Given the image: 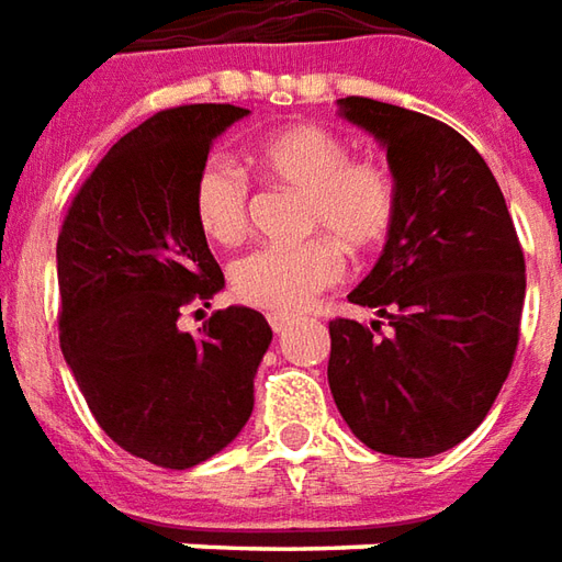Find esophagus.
Returning a JSON list of instances; mask_svg holds the SVG:
<instances>
[{"instance_id":"34e87169","label":"esophagus","mask_w":562,"mask_h":562,"mask_svg":"<svg viewBox=\"0 0 562 562\" xmlns=\"http://www.w3.org/2000/svg\"><path fill=\"white\" fill-rule=\"evenodd\" d=\"M290 324H293V321H290L288 314H269V326H272V333H278V336L288 333Z\"/></svg>"}]
</instances>
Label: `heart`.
Returning <instances> with one entry per match:
<instances>
[{
    "instance_id": "obj_1",
    "label": "heart",
    "mask_w": 562,
    "mask_h": 562,
    "mask_svg": "<svg viewBox=\"0 0 562 562\" xmlns=\"http://www.w3.org/2000/svg\"><path fill=\"white\" fill-rule=\"evenodd\" d=\"M248 162L274 187L302 193L300 229L308 238L293 248H257L229 266L238 300L272 314L308 308L317 293L341 278L338 245L366 257L387 238L396 214V184L375 160H351V145L317 123H293L248 147ZM250 193L245 175L211 160L193 181V217L214 245H236L248 229Z\"/></svg>"
}]
</instances>
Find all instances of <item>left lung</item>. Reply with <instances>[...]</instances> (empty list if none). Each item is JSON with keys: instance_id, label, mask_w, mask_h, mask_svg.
Here are the masks:
<instances>
[{"instance_id": "left-lung-1", "label": "left lung", "mask_w": 562, "mask_h": 562, "mask_svg": "<svg viewBox=\"0 0 562 562\" xmlns=\"http://www.w3.org/2000/svg\"><path fill=\"white\" fill-rule=\"evenodd\" d=\"M338 114L387 150L396 214L372 272L348 293L390 324H329V390L372 451L436 457L491 412L517 351L527 266L503 190L463 135L378 99Z\"/></svg>"}]
</instances>
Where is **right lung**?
<instances>
[{
	"label": "right lung",
	"mask_w": 562,
	"mask_h": 562,
	"mask_svg": "<svg viewBox=\"0 0 562 562\" xmlns=\"http://www.w3.org/2000/svg\"><path fill=\"white\" fill-rule=\"evenodd\" d=\"M248 109L181 105L147 117L99 160L57 238L59 348L83 400L123 451L190 469L224 451L254 412L272 329L245 305L199 336L181 308L224 288L193 217L214 138Z\"/></svg>",
	"instance_id": "right-lung-1"
}]
</instances>
